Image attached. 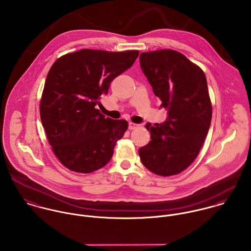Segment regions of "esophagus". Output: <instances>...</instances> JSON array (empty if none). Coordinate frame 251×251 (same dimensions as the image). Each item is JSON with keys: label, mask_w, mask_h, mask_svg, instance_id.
<instances>
[{"label": "esophagus", "mask_w": 251, "mask_h": 251, "mask_svg": "<svg viewBox=\"0 0 251 251\" xmlns=\"http://www.w3.org/2000/svg\"><path fill=\"white\" fill-rule=\"evenodd\" d=\"M137 127H138V125H136V124H134V123H129V124H128V128H129L130 130L135 129V128H137Z\"/></svg>", "instance_id": "obj_1"}]
</instances>
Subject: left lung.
<instances>
[{
    "label": "left lung",
    "mask_w": 251,
    "mask_h": 251,
    "mask_svg": "<svg viewBox=\"0 0 251 251\" xmlns=\"http://www.w3.org/2000/svg\"><path fill=\"white\" fill-rule=\"evenodd\" d=\"M144 75L167 109V121L145 127L151 141L138 151L144 167L161 176L185 170L197 158L207 135L212 106L203 71L173 50L142 52Z\"/></svg>",
    "instance_id": "8db88e82"
}]
</instances>
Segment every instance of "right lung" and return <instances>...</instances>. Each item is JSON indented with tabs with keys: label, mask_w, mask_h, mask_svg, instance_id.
<instances>
[{
	"label": "right lung",
	"mask_w": 251,
	"mask_h": 251,
	"mask_svg": "<svg viewBox=\"0 0 251 251\" xmlns=\"http://www.w3.org/2000/svg\"><path fill=\"white\" fill-rule=\"evenodd\" d=\"M138 50L84 49L60 56L50 67L40 115L52 152L68 169L90 173L105 167L128 127L97 108L111 82L132 66Z\"/></svg>",
	"instance_id": "1"
}]
</instances>
